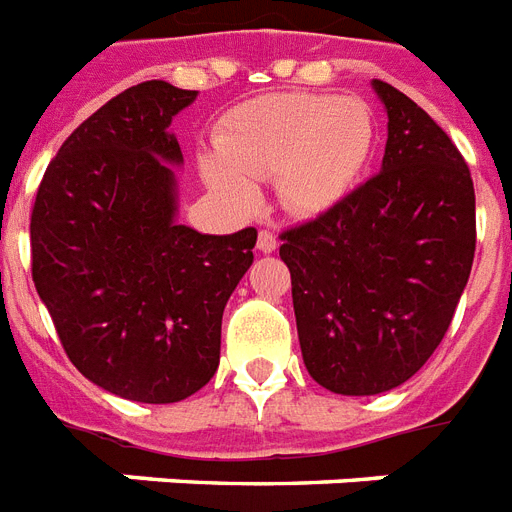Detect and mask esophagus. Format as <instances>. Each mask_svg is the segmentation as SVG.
Masks as SVG:
<instances>
[{
	"label": "esophagus",
	"instance_id": "esophagus-1",
	"mask_svg": "<svg viewBox=\"0 0 512 512\" xmlns=\"http://www.w3.org/2000/svg\"><path fill=\"white\" fill-rule=\"evenodd\" d=\"M256 248H259L261 253H272L277 248V237L269 230H261L259 240H256Z\"/></svg>",
	"mask_w": 512,
	"mask_h": 512
}]
</instances>
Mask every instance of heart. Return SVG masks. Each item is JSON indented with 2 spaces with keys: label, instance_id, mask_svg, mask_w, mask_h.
<instances>
[{
  "label": "heart",
  "instance_id": "heart-1",
  "mask_svg": "<svg viewBox=\"0 0 512 512\" xmlns=\"http://www.w3.org/2000/svg\"><path fill=\"white\" fill-rule=\"evenodd\" d=\"M372 113L362 100L330 94H267L232 108L214 132L216 158H203L206 185L237 208H253V182H277L296 216L335 208L370 163Z\"/></svg>",
  "mask_w": 512,
  "mask_h": 512
}]
</instances>
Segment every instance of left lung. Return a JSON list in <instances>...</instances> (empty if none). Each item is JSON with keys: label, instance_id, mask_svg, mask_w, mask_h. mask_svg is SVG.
Instances as JSON below:
<instances>
[{"label": "left lung", "instance_id": "left-lung-1", "mask_svg": "<svg viewBox=\"0 0 512 512\" xmlns=\"http://www.w3.org/2000/svg\"><path fill=\"white\" fill-rule=\"evenodd\" d=\"M380 174L314 222L282 232L304 365L333 394L375 396L428 362L476 253V192L463 155L386 81Z\"/></svg>", "mask_w": 512, "mask_h": 512}]
</instances>
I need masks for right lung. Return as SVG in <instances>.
Masks as SVG:
<instances>
[{"label":"right lung","instance_id":"right-lung-1","mask_svg":"<svg viewBox=\"0 0 512 512\" xmlns=\"http://www.w3.org/2000/svg\"><path fill=\"white\" fill-rule=\"evenodd\" d=\"M198 92L145 81L84 121L44 171L31 272L65 354L94 386L171 404L219 367L222 314L253 264L256 230L203 235L177 222L169 126Z\"/></svg>","mask_w":512,"mask_h":512}]
</instances>
